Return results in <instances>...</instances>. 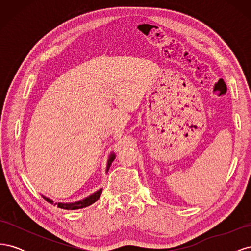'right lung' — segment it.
Returning <instances> with one entry per match:
<instances>
[{
  "mask_svg": "<svg viewBox=\"0 0 251 251\" xmlns=\"http://www.w3.org/2000/svg\"><path fill=\"white\" fill-rule=\"evenodd\" d=\"M115 158H116L115 153H114V151H112V153H111L110 156H109V159H108L107 170H105V172H107V173H108V171H109V169H110V166H111L112 162L114 161V159H115ZM101 193H102V188L98 189V191H96V192L93 193V194H91L90 196L86 197V198H83V199H81V200H79V201L71 202V203H62V202H58V203H57V202H54L52 199L48 198V197L44 196V195H43V198H44L45 200H46L47 202H49V203L54 205V206H57L58 208L67 209V210H74V209H80V208H83V207L90 206L91 204L95 203L98 199H100V197Z\"/></svg>",
  "mask_w": 251,
  "mask_h": 251,
  "instance_id": "obj_1",
  "label": "right lung"
}]
</instances>
